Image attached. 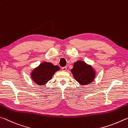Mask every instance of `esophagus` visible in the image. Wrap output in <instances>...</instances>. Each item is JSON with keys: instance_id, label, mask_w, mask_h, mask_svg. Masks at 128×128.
Instances as JSON below:
<instances>
[{"instance_id": "34e87169", "label": "esophagus", "mask_w": 128, "mask_h": 128, "mask_svg": "<svg viewBox=\"0 0 128 128\" xmlns=\"http://www.w3.org/2000/svg\"><path fill=\"white\" fill-rule=\"evenodd\" d=\"M62 70L63 71H66L67 70V67L64 66V67H63V68H62Z\"/></svg>"}]
</instances>
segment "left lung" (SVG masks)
I'll return each mask as SVG.
<instances>
[{
  "mask_svg": "<svg viewBox=\"0 0 128 128\" xmlns=\"http://www.w3.org/2000/svg\"><path fill=\"white\" fill-rule=\"evenodd\" d=\"M71 71L75 80L82 85L88 84L95 77V72L92 66L83 61L75 62Z\"/></svg>",
  "mask_w": 128,
  "mask_h": 128,
  "instance_id": "8db88e82",
  "label": "left lung"
}]
</instances>
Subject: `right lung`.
<instances>
[{"mask_svg":"<svg viewBox=\"0 0 128 128\" xmlns=\"http://www.w3.org/2000/svg\"><path fill=\"white\" fill-rule=\"evenodd\" d=\"M60 69L59 66H54L52 63L45 62L33 70L31 73V77L37 84L44 86L51 80L54 73Z\"/></svg>","mask_w":128,"mask_h":128,"instance_id":"1","label":"right lung"}]
</instances>
